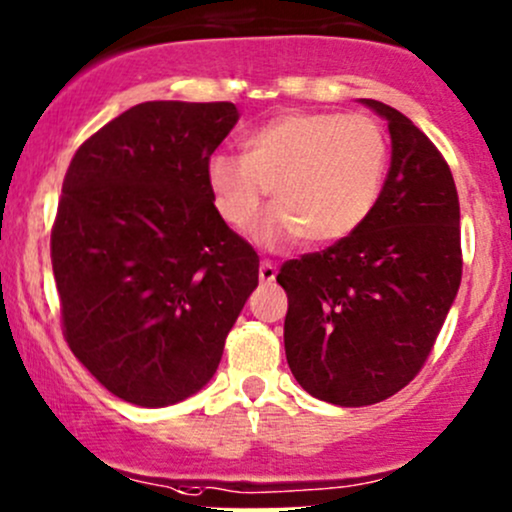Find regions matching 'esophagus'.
Here are the masks:
<instances>
[{
	"label": "esophagus",
	"mask_w": 512,
	"mask_h": 512,
	"mask_svg": "<svg viewBox=\"0 0 512 512\" xmlns=\"http://www.w3.org/2000/svg\"><path fill=\"white\" fill-rule=\"evenodd\" d=\"M277 279V265H272L269 260L260 262V282L262 284H272Z\"/></svg>",
	"instance_id": "obj_1"
}]
</instances>
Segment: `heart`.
<instances>
[{
  "label": "heart",
  "mask_w": 512,
  "mask_h": 512,
  "mask_svg": "<svg viewBox=\"0 0 512 512\" xmlns=\"http://www.w3.org/2000/svg\"><path fill=\"white\" fill-rule=\"evenodd\" d=\"M243 148V157H211V196L223 221L245 228L272 189L274 213L260 230L265 245L301 235L311 245L350 238L372 216L389 160L379 123L335 111H289L252 131Z\"/></svg>",
  "instance_id": "1"
}]
</instances>
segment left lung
<instances>
[{
    "label": "left lung",
    "mask_w": 512,
    "mask_h": 512,
    "mask_svg": "<svg viewBox=\"0 0 512 512\" xmlns=\"http://www.w3.org/2000/svg\"><path fill=\"white\" fill-rule=\"evenodd\" d=\"M389 121L391 167L372 216L350 238L284 262V347L311 396L357 408L423 369L462 282L459 196L447 160L411 119Z\"/></svg>",
    "instance_id": "obj_1"
}]
</instances>
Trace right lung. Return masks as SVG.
<instances>
[{
  "label": "right lung",
  "mask_w": 512,
  "mask_h": 512,
  "mask_svg": "<svg viewBox=\"0 0 512 512\" xmlns=\"http://www.w3.org/2000/svg\"><path fill=\"white\" fill-rule=\"evenodd\" d=\"M230 101H145L77 148L50 260L63 335L114 396L162 408L204 389L260 257L226 226L209 162L238 123Z\"/></svg>",
  "instance_id": "1"
}]
</instances>
